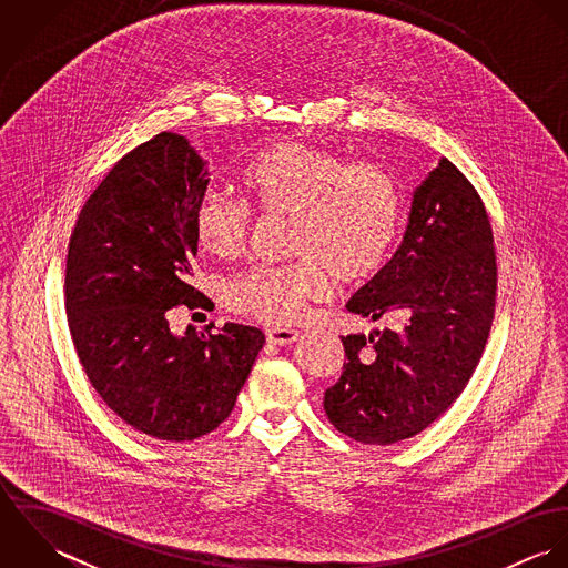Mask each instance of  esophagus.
<instances>
[{
	"label": "esophagus",
	"instance_id": "obj_1",
	"mask_svg": "<svg viewBox=\"0 0 568 568\" xmlns=\"http://www.w3.org/2000/svg\"><path fill=\"white\" fill-rule=\"evenodd\" d=\"M297 338H300V329H293V327H271V329H266V341L275 347L293 345Z\"/></svg>",
	"mask_w": 568,
	"mask_h": 568
}]
</instances>
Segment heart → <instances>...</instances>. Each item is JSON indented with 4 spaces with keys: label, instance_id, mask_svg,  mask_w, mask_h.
I'll return each mask as SVG.
<instances>
[{
    "label": "heart",
    "instance_id": "b5f03b06",
    "mask_svg": "<svg viewBox=\"0 0 568 568\" xmlns=\"http://www.w3.org/2000/svg\"><path fill=\"white\" fill-rule=\"evenodd\" d=\"M246 203L264 216L291 219L286 266H257L227 284V304L266 324H293L324 297L329 280L352 286L372 280L392 257L403 232V199L394 176L376 163L306 144H275L246 163ZM251 230L243 201L207 194L194 212L201 248L236 257Z\"/></svg>",
    "mask_w": 568,
    "mask_h": 568
}]
</instances>
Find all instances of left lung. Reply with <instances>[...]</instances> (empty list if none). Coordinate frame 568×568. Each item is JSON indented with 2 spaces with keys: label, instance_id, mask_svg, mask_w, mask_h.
I'll list each match as a JSON object with an SVG mask.
<instances>
[{
  "label": "left lung",
  "instance_id": "left-lung-1",
  "mask_svg": "<svg viewBox=\"0 0 568 568\" xmlns=\"http://www.w3.org/2000/svg\"><path fill=\"white\" fill-rule=\"evenodd\" d=\"M496 253L486 207L446 158L413 190L405 239L345 304L398 329L341 336L347 361L325 415L347 437L387 446L433 424L468 385L486 349Z\"/></svg>",
  "mask_w": 568,
  "mask_h": 568
}]
</instances>
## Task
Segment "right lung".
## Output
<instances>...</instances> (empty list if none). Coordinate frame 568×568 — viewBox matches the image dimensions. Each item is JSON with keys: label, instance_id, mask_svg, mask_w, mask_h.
<instances>
[{"label": "right lung", "instance_id": "add662e5", "mask_svg": "<svg viewBox=\"0 0 568 568\" xmlns=\"http://www.w3.org/2000/svg\"><path fill=\"white\" fill-rule=\"evenodd\" d=\"M207 183L190 142L160 133L102 179L68 251L65 311L89 383L126 424L165 442L225 422L264 345L253 325L174 334L168 324L174 306H205L187 275Z\"/></svg>", "mask_w": 568, "mask_h": 568}]
</instances>
